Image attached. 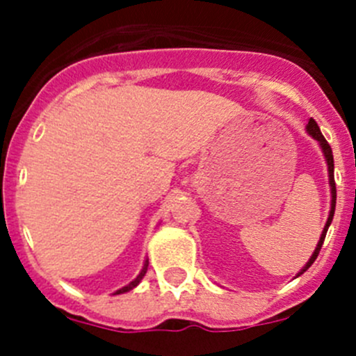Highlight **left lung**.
<instances>
[{"instance_id": "8db88e82", "label": "left lung", "mask_w": 356, "mask_h": 356, "mask_svg": "<svg viewBox=\"0 0 356 356\" xmlns=\"http://www.w3.org/2000/svg\"><path fill=\"white\" fill-rule=\"evenodd\" d=\"M307 132H308V134L312 136V138L315 139V141H318V145H321V148H322V153H324V156H325V161H327V170H329V184H331V196H332V200H331V211H329L327 222H325V225H324V231H322V234H321V239H318V243H317V248H315L314 254H312V257H310V260L307 261V265H305V267L301 268L300 272H298V275H301V274H303V272H307L308 268L312 267V264H314V261H315V258L318 257V251H321L322 245H324L325 234H327V229H329V225H331V222H332V217H334V208H336V182H334V156H332V149H331V146H329V143L325 141V138H324V136H322L321 129H318L317 122H315L314 118H310V120H308V125H307Z\"/></svg>"}]
</instances>
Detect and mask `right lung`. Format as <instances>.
Listing matches in <instances>:
<instances>
[{
  "label": "right lung",
  "mask_w": 356,
  "mask_h": 356,
  "mask_svg": "<svg viewBox=\"0 0 356 356\" xmlns=\"http://www.w3.org/2000/svg\"><path fill=\"white\" fill-rule=\"evenodd\" d=\"M146 270H148V260H146V261H145V265H143V270H141V272H139V275H138V277H136V279H134V281H132V282H131V284H127V286H124V288H122V289H118V291H117V293H115V294H122V293H127V291L134 289V288H136V286H138V284H139V282H141V279H143V277H145Z\"/></svg>",
  "instance_id": "1"
}]
</instances>
